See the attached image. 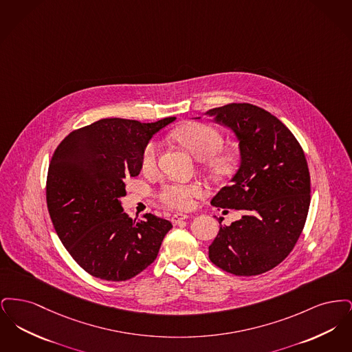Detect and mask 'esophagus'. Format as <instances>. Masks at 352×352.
Returning a JSON list of instances; mask_svg holds the SVG:
<instances>
[{
  "mask_svg": "<svg viewBox=\"0 0 352 352\" xmlns=\"http://www.w3.org/2000/svg\"><path fill=\"white\" fill-rule=\"evenodd\" d=\"M187 218H188V215H184V214H174L171 217V223L173 224H179L182 220H186Z\"/></svg>",
  "mask_w": 352,
  "mask_h": 352,
  "instance_id": "1",
  "label": "esophagus"
}]
</instances>
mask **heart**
Returning a JSON list of instances; mask_svg holds the SVG:
<instances>
[{"label": "heart", "instance_id": "1", "mask_svg": "<svg viewBox=\"0 0 352 352\" xmlns=\"http://www.w3.org/2000/svg\"><path fill=\"white\" fill-rule=\"evenodd\" d=\"M171 137L190 151L197 160H201L206 170L215 178L228 177L234 168V155L228 151H219L223 145V137L217 129L206 124L191 122L178 128ZM160 145L151 140L141 154V166L149 171L155 168ZM204 194L201 182H170L161 186L157 191V199L174 210L186 211L194 207L195 199Z\"/></svg>", "mask_w": 352, "mask_h": 352}]
</instances>
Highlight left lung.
<instances>
[{
  "mask_svg": "<svg viewBox=\"0 0 352 352\" xmlns=\"http://www.w3.org/2000/svg\"><path fill=\"white\" fill-rule=\"evenodd\" d=\"M206 113L234 132L240 149L237 173L211 204L244 212L220 226L208 257L234 276L265 273L293 251L305 227L310 206L305 153L284 124L257 105L232 102Z\"/></svg>",
  "mask_w": 352,
  "mask_h": 352,
  "instance_id": "1",
  "label": "left lung"
}]
</instances>
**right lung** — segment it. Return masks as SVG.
I'll use <instances>...</instances> for the list:
<instances>
[{
    "label": "right lung",
    "mask_w": 352,
    "mask_h": 352,
    "mask_svg": "<svg viewBox=\"0 0 352 352\" xmlns=\"http://www.w3.org/2000/svg\"><path fill=\"white\" fill-rule=\"evenodd\" d=\"M102 118L72 131L49 165L46 201L54 228L71 257L105 281L133 278L155 260L166 219L145 214L129 218L120 198L125 179L141 171V154L151 135L173 122Z\"/></svg>",
    "instance_id": "add662e5"
}]
</instances>
